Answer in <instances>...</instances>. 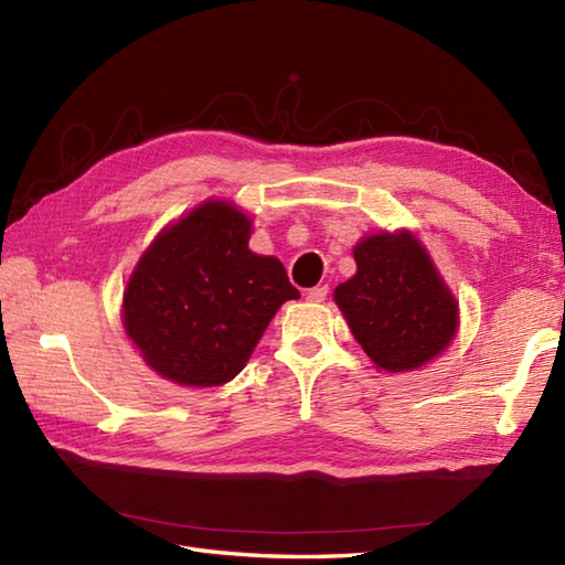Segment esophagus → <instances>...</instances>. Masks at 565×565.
<instances>
[{"label":"esophagus","mask_w":565,"mask_h":565,"mask_svg":"<svg viewBox=\"0 0 565 565\" xmlns=\"http://www.w3.org/2000/svg\"><path fill=\"white\" fill-rule=\"evenodd\" d=\"M306 298H308V301H313V303H322L328 298V286H316V289H310L306 294Z\"/></svg>","instance_id":"34e87169"}]
</instances>
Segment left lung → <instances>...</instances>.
<instances>
[{
  "instance_id": "left-lung-1",
  "label": "left lung",
  "mask_w": 565,
  "mask_h": 565,
  "mask_svg": "<svg viewBox=\"0 0 565 565\" xmlns=\"http://www.w3.org/2000/svg\"><path fill=\"white\" fill-rule=\"evenodd\" d=\"M356 274L334 301L371 362L411 371L435 359L454 338L459 306L411 233L371 235L354 247Z\"/></svg>"
}]
</instances>
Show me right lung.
I'll list each match as a JSON object with an SVG mask.
<instances>
[{
	"label": "right lung",
	"mask_w": 565,
	"mask_h": 565,
	"mask_svg": "<svg viewBox=\"0 0 565 565\" xmlns=\"http://www.w3.org/2000/svg\"><path fill=\"white\" fill-rule=\"evenodd\" d=\"M249 218L209 201L154 239L124 294V326L146 362L182 386H221L284 301L298 298L284 264L247 247Z\"/></svg>",
	"instance_id": "add662e5"
}]
</instances>
